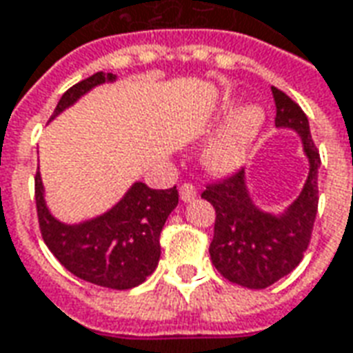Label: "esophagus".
<instances>
[{"label":"esophagus","instance_id":"esophagus-1","mask_svg":"<svg viewBox=\"0 0 353 353\" xmlns=\"http://www.w3.org/2000/svg\"><path fill=\"white\" fill-rule=\"evenodd\" d=\"M179 196L183 202H191V200L196 199V189L192 183H183L179 187Z\"/></svg>","mask_w":353,"mask_h":353}]
</instances>
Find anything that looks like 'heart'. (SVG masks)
Returning a JSON list of instances; mask_svg holds the SVG:
<instances>
[{
    "mask_svg": "<svg viewBox=\"0 0 353 353\" xmlns=\"http://www.w3.org/2000/svg\"><path fill=\"white\" fill-rule=\"evenodd\" d=\"M223 115H230V103L225 105ZM265 124V111L259 105H244L236 109L204 153L206 166L215 174H229L244 162L250 147L259 136Z\"/></svg>",
    "mask_w": 353,
    "mask_h": 353,
    "instance_id": "heart-1",
    "label": "heart"
}]
</instances>
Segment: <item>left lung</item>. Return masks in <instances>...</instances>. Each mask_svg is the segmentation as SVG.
Wrapping results in <instances>:
<instances>
[{
  "label": "left lung",
  "instance_id": "left-lung-1",
  "mask_svg": "<svg viewBox=\"0 0 353 353\" xmlns=\"http://www.w3.org/2000/svg\"><path fill=\"white\" fill-rule=\"evenodd\" d=\"M276 126L295 130L303 139L308 159V177L301 194L280 215L255 206L245 185V172L219 183L208 185L202 199L215 208L214 240L210 257L219 272L232 283L248 289H265L288 276L310 244L318 214L319 153L312 141L308 117L288 94L272 87Z\"/></svg>",
  "mask_w": 353,
  "mask_h": 353
}]
</instances>
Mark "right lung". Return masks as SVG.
<instances>
[{
    "instance_id": "1",
    "label": "right lung",
    "mask_w": 353,
    "mask_h": 353,
    "mask_svg": "<svg viewBox=\"0 0 353 353\" xmlns=\"http://www.w3.org/2000/svg\"><path fill=\"white\" fill-rule=\"evenodd\" d=\"M113 73L98 72L62 94L50 119L73 105L88 90L115 81ZM176 187L159 191L136 181L105 214L68 225L50 214L41 174H35V206L45 244L77 278L109 289H132L154 272L161 259V230L177 206Z\"/></svg>"
}]
</instances>
